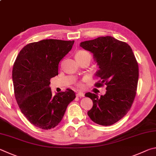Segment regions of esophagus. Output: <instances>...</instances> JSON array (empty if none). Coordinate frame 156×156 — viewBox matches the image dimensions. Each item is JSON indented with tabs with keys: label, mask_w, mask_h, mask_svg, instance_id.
I'll list each match as a JSON object with an SVG mask.
<instances>
[{
	"label": "esophagus",
	"mask_w": 156,
	"mask_h": 156,
	"mask_svg": "<svg viewBox=\"0 0 156 156\" xmlns=\"http://www.w3.org/2000/svg\"><path fill=\"white\" fill-rule=\"evenodd\" d=\"M76 97H83L84 93H83V92H79L76 93Z\"/></svg>",
	"instance_id": "34e87169"
}]
</instances>
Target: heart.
<instances>
[{
  "label": "heart",
  "instance_id": "1",
  "mask_svg": "<svg viewBox=\"0 0 156 156\" xmlns=\"http://www.w3.org/2000/svg\"><path fill=\"white\" fill-rule=\"evenodd\" d=\"M76 58H83V57H91L90 55L88 53V52H87L86 51H79L77 53H76ZM79 86H82L83 84L82 83H80L79 84Z\"/></svg>",
  "mask_w": 156,
  "mask_h": 156
}]
</instances>
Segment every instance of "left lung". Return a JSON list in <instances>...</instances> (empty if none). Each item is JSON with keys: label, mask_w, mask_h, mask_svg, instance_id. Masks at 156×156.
Listing matches in <instances>:
<instances>
[{"label": "left lung", "mask_w": 156, "mask_h": 156, "mask_svg": "<svg viewBox=\"0 0 156 156\" xmlns=\"http://www.w3.org/2000/svg\"><path fill=\"white\" fill-rule=\"evenodd\" d=\"M80 46L93 54L101 80L96 87L106 86V93L100 97L91 92L93 106L88 115L95 123L103 126L118 122L129 111L134 101L138 81V64L132 48L126 42L112 36L85 41Z\"/></svg>", "instance_id": "1"}]
</instances>
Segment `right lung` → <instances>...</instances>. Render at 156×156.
Instances as JSON below:
<instances>
[{
  "mask_svg": "<svg viewBox=\"0 0 156 156\" xmlns=\"http://www.w3.org/2000/svg\"><path fill=\"white\" fill-rule=\"evenodd\" d=\"M75 41L49 39L24 46L13 64L14 94L21 112L34 126L42 129L56 127L69 103L75 99L70 89L52 95L51 78L58 75L59 63Z\"/></svg>",
  "mask_w": 156,
  "mask_h": 156,
  "instance_id": "1",
  "label": "right lung"
}]
</instances>
